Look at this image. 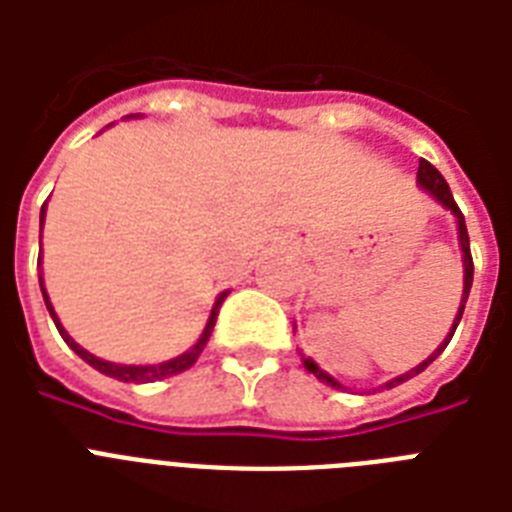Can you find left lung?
I'll return each instance as SVG.
<instances>
[{"label":"left lung","instance_id":"1","mask_svg":"<svg viewBox=\"0 0 512 512\" xmlns=\"http://www.w3.org/2000/svg\"><path fill=\"white\" fill-rule=\"evenodd\" d=\"M417 180H420V185L425 188L428 193H433L441 204H444L446 209H452L454 217H457V225H460V247H462V257H465V289H462V305H460V313H457V319H454V327L452 332H449V337L444 340V345L433 353V356L428 358V361H422L420 366H414L412 372L401 374V377H396V380L385 382V388H396V385H401L404 380H409V377H414V374H420L425 366L430 364V361H436L438 356H441V350L449 345V340L454 337V329H457V324H460L462 319V311H465V303H468V295H470V287H473V255H470V236H468V225H465V215L460 212V207H457V201H454L452 191H449V183L444 180V175L433 167L430 162H425V159H420V170H417ZM305 369L308 372H313L316 377H319L321 382H327V385H332V388H342L340 382L335 380V377H329L324 369H319V366L313 364L311 358H305Z\"/></svg>","mask_w":512,"mask_h":512}]
</instances>
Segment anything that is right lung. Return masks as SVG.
Masks as SVG:
<instances>
[{"mask_svg": "<svg viewBox=\"0 0 512 512\" xmlns=\"http://www.w3.org/2000/svg\"><path fill=\"white\" fill-rule=\"evenodd\" d=\"M42 220H44V207H42ZM42 284V281H39ZM42 295H44V305H47V311H50L52 321H55V327H58L60 337L71 345V350H74L76 356L84 358L87 364L95 366L98 372L108 374V377H114V380H122V382H156V380H164V377H172V374H180L185 372V369H191L193 364H196V358L201 356V350H204V345H207L209 335H212V327H215V319H217V311H220V305H223L225 295L217 297L215 308H212V316H209L207 327H204V332H201L199 342L193 345L188 353H183V356L172 358V361H164V364H154V366H124V364H111V361H103V358L92 356V353H87V350L82 348V345H76L71 337H68V332L63 327H60L58 316H55V311H52L50 305V297H47V292H44V284H42Z\"/></svg>", "mask_w": 512, "mask_h": 512, "instance_id": "right-lung-1", "label": "right lung"}]
</instances>
